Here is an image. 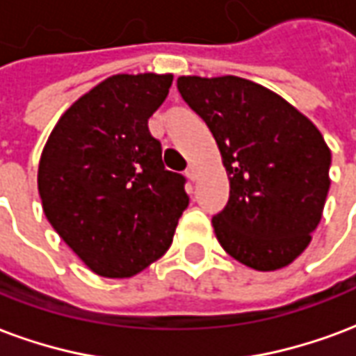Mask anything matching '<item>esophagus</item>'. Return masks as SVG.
Instances as JSON below:
<instances>
[{
  "label": "esophagus",
  "instance_id": "34e87169",
  "mask_svg": "<svg viewBox=\"0 0 356 356\" xmlns=\"http://www.w3.org/2000/svg\"><path fill=\"white\" fill-rule=\"evenodd\" d=\"M186 176H188L189 180H197V167H193V165H189L188 170H186Z\"/></svg>",
  "mask_w": 356,
  "mask_h": 356
}]
</instances>
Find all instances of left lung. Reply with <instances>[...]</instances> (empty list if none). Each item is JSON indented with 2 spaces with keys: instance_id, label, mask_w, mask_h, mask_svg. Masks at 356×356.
I'll return each mask as SVG.
<instances>
[{
  "instance_id": "obj_1",
  "label": "left lung",
  "mask_w": 356,
  "mask_h": 356,
  "mask_svg": "<svg viewBox=\"0 0 356 356\" xmlns=\"http://www.w3.org/2000/svg\"><path fill=\"white\" fill-rule=\"evenodd\" d=\"M222 153L229 201L212 218L220 245L258 269L286 267L311 243L330 189V149L292 104L235 75L178 77Z\"/></svg>"
}]
</instances>
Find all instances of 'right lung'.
<instances>
[{
  "label": "right lung",
  "mask_w": 356,
  "mask_h": 356,
  "mask_svg": "<svg viewBox=\"0 0 356 356\" xmlns=\"http://www.w3.org/2000/svg\"><path fill=\"white\" fill-rule=\"evenodd\" d=\"M170 85V74L111 75L64 111L41 153L47 220L100 277H132L159 260L188 209L186 178L165 168L147 129Z\"/></svg>",
  "instance_id": "right-lung-1"
}]
</instances>
